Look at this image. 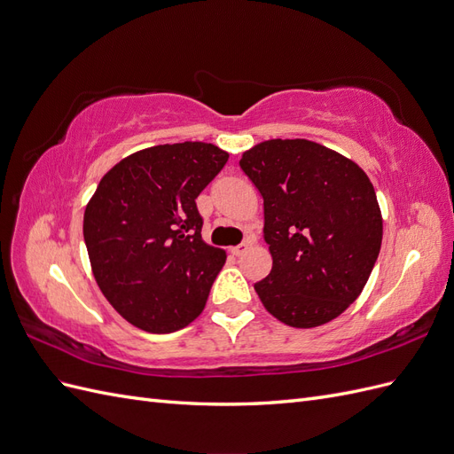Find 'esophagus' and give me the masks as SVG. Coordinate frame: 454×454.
Listing matches in <instances>:
<instances>
[{"label":"esophagus","mask_w":454,"mask_h":454,"mask_svg":"<svg viewBox=\"0 0 454 454\" xmlns=\"http://www.w3.org/2000/svg\"><path fill=\"white\" fill-rule=\"evenodd\" d=\"M250 246H252V242L250 240H244L242 244H239V246H232L231 248V254L232 255H237V257H240V255H244L246 252L250 250Z\"/></svg>","instance_id":"esophagus-1"}]
</instances>
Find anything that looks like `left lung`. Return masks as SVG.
<instances>
[{
    "instance_id": "obj_1",
    "label": "left lung",
    "mask_w": 454,
    "mask_h": 454,
    "mask_svg": "<svg viewBox=\"0 0 454 454\" xmlns=\"http://www.w3.org/2000/svg\"><path fill=\"white\" fill-rule=\"evenodd\" d=\"M240 168L263 197L272 269L254 287L286 325L318 327L365 287L382 242V214L367 174L310 140H267L244 151Z\"/></svg>"
}]
</instances>
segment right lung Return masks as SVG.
<instances>
[{
  "mask_svg": "<svg viewBox=\"0 0 454 454\" xmlns=\"http://www.w3.org/2000/svg\"><path fill=\"white\" fill-rule=\"evenodd\" d=\"M229 153L214 144L153 145L119 160L90 197L83 237L100 292L122 318L170 333L202 312L227 254L202 240L195 199Z\"/></svg>",
  "mask_w": 454,
  "mask_h": 454,
  "instance_id": "add662e5",
  "label": "right lung"
}]
</instances>
